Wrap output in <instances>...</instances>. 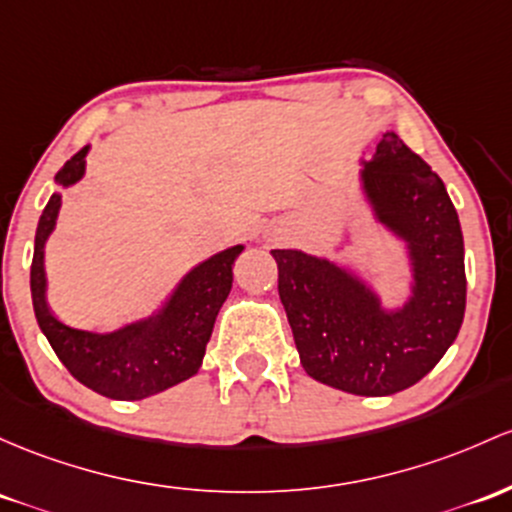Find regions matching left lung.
Listing matches in <instances>:
<instances>
[{
  "label": "left lung",
  "mask_w": 512,
  "mask_h": 512,
  "mask_svg": "<svg viewBox=\"0 0 512 512\" xmlns=\"http://www.w3.org/2000/svg\"><path fill=\"white\" fill-rule=\"evenodd\" d=\"M374 221L408 252L411 294L386 308L379 294L328 257L272 250L301 367L355 396L418 384L457 340L466 306L464 238L445 184L393 131L359 170Z\"/></svg>",
  "instance_id": "obj_1"
}]
</instances>
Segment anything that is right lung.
<instances>
[{
    "label": "right lung",
    "mask_w": 512,
    "mask_h": 512,
    "mask_svg": "<svg viewBox=\"0 0 512 512\" xmlns=\"http://www.w3.org/2000/svg\"><path fill=\"white\" fill-rule=\"evenodd\" d=\"M89 145L55 174L58 187H72L84 177ZM63 194L50 196L36 228L31 262V299L36 320L67 372L87 389L116 401H140L187 381L204 362L206 342L218 311L233 286V262L245 245L216 252L189 269L165 303L148 318L121 325L111 333L70 328L48 306L46 243L58 223Z\"/></svg>",
    "instance_id": "add662e5"
}]
</instances>
